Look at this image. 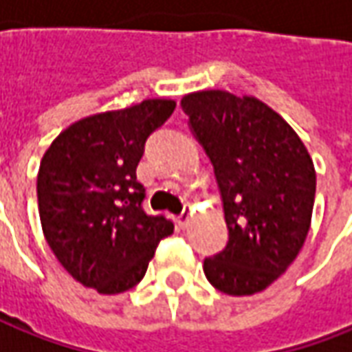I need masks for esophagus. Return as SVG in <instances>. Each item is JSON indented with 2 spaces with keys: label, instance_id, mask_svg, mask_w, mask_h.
Listing matches in <instances>:
<instances>
[{
  "label": "esophagus",
  "instance_id": "esophagus-1",
  "mask_svg": "<svg viewBox=\"0 0 352 352\" xmlns=\"http://www.w3.org/2000/svg\"><path fill=\"white\" fill-rule=\"evenodd\" d=\"M186 223H188V212H186V210H183V212L179 214V226L185 229Z\"/></svg>",
  "mask_w": 352,
  "mask_h": 352
}]
</instances>
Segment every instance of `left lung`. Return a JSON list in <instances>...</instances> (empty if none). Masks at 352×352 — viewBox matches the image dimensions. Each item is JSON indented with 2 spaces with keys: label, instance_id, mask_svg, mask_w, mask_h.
<instances>
[{
  "label": "left lung",
  "instance_id": "left-lung-1",
  "mask_svg": "<svg viewBox=\"0 0 352 352\" xmlns=\"http://www.w3.org/2000/svg\"><path fill=\"white\" fill-rule=\"evenodd\" d=\"M188 129L214 166L229 241L204 260L212 285L254 295L293 264L316 196L312 157L296 133L256 98L204 90L185 96Z\"/></svg>",
  "mask_w": 352,
  "mask_h": 352
}]
</instances>
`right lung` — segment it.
<instances>
[{
  "label": "right lung",
  "instance_id": "add662e5",
  "mask_svg": "<svg viewBox=\"0 0 352 352\" xmlns=\"http://www.w3.org/2000/svg\"><path fill=\"white\" fill-rule=\"evenodd\" d=\"M175 111L171 100H144L86 117L65 129L42 157L36 190L44 236L71 276L102 295L144 277L173 221L144 210L136 181L148 136Z\"/></svg>",
  "mask_w": 352,
  "mask_h": 352
}]
</instances>
